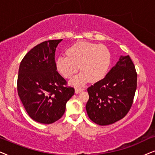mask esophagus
<instances>
[{
	"label": "esophagus",
	"mask_w": 155,
	"mask_h": 155,
	"mask_svg": "<svg viewBox=\"0 0 155 155\" xmlns=\"http://www.w3.org/2000/svg\"><path fill=\"white\" fill-rule=\"evenodd\" d=\"M82 91H83V88H75V93H76V94H79V93Z\"/></svg>",
	"instance_id": "obj_1"
}]
</instances>
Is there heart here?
<instances>
[{
    "label": "heart",
    "mask_w": 155,
    "mask_h": 155,
    "mask_svg": "<svg viewBox=\"0 0 155 155\" xmlns=\"http://www.w3.org/2000/svg\"><path fill=\"white\" fill-rule=\"evenodd\" d=\"M67 54L57 58L56 67L61 75L68 79L80 68V74L70 81L73 86H82L90 79L93 82L100 81L106 76L110 68L111 54L104 45L81 41L70 47Z\"/></svg>",
    "instance_id": "1"
}]
</instances>
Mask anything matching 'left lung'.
I'll return each mask as SVG.
<instances>
[{
    "instance_id": "1",
    "label": "left lung",
    "mask_w": 155,
    "mask_h": 155,
    "mask_svg": "<svg viewBox=\"0 0 155 155\" xmlns=\"http://www.w3.org/2000/svg\"><path fill=\"white\" fill-rule=\"evenodd\" d=\"M137 88L135 66L127 56H120L104 79L87 88L86 109L89 118L99 125L113 124L125 116L133 104Z\"/></svg>"
}]
</instances>
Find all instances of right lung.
<instances>
[{
  "mask_svg": "<svg viewBox=\"0 0 155 155\" xmlns=\"http://www.w3.org/2000/svg\"><path fill=\"white\" fill-rule=\"evenodd\" d=\"M62 40H48L31 49L22 59L18 76V94L31 118L43 124L60 119L74 94L57 71V47Z\"/></svg>",
  "mask_w": 155,
  "mask_h": 155,
  "instance_id": "add662e5",
  "label": "right lung"
}]
</instances>
